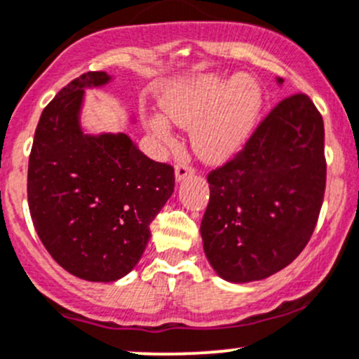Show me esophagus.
Wrapping results in <instances>:
<instances>
[{"instance_id": "esophagus-1", "label": "esophagus", "mask_w": 359, "mask_h": 359, "mask_svg": "<svg viewBox=\"0 0 359 359\" xmlns=\"http://www.w3.org/2000/svg\"><path fill=\"white\" fill-rule=\"evenodd\" d=\"M194 173V168L189 167V165H177L175 167V180L177 182H182L186 177H189Z\"/></svg>"}]
</instances>
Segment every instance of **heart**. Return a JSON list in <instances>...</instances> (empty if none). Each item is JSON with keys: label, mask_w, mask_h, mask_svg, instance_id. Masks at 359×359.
Instances as JSON below:
<instances>
[{"label": "heart", "mask_w": 359, "mask_h": 359, "mask_svg": "<svg viewBox=\"0 0 359 359\" xmlns=\"http://www.w3.org/2000/svg\"><path fill=\"white\" fill-rule=\"evenodd\" d=\"M160 113L144 116V126L163 144H175L168 120L191 129V144L201 160L222 163L243 149L263 107V90L249 75L205 74L163 90Z\"/></svg>", "instance_id": "1"}]
</instances>
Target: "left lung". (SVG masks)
<instances>
[{"instance_id": "left-lung-1", "label": "left lung", "mask_w": 359, "mask_h": 359, "mask_svg": "<svg viewBox=\"0 0 359 359\" xmlns=\"http://www.w3.org/2000/svg\"><path fill=\"white\" fill-rule=\"evenodd\" d=\"M323 141L322 115L306 94H294L269 113L233 160L210 173L201 237L218 277L233 284L263 280L299 256L325 194Z\"/></svg>"}]
</instances>
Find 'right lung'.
I'll return each mask as SVG.
<instances>
[{
	"label": "right lung",
	"instance_id": "1",
	"mask_svg": "<svg viewBox=\"0 0 359 359\" xmlns=\"http://www.w3.org/2000/svg\"><path fill=\"white\" fill-rule=\"evenodd\" d=\"M113 81L88 72L41 113L29 158L27 198L41 243L69 273L115 282L134 269L175 187L173 168L149 160L123 132L82 127L86 90Z\"/></svg>",
	"mask_w": 359,
	"mask_h": 359
}]
</instances>
